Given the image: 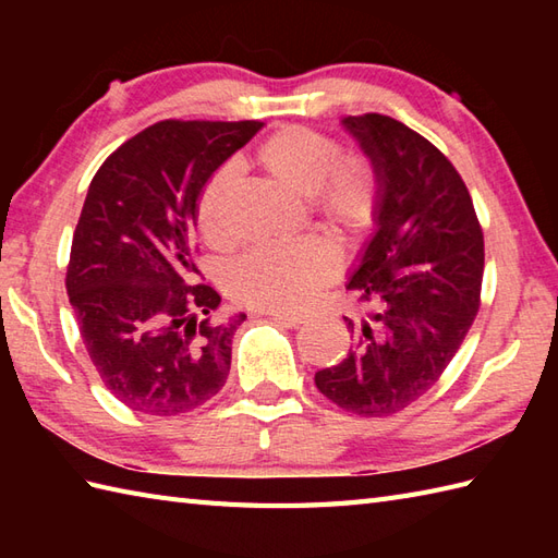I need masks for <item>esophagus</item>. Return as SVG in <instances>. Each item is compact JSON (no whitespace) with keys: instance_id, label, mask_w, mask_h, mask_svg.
Segmentation results:
<instances>
[{"instance_id":"obj_1","label":"esophagus","mask_w":558,"mask_h":558,"mask_svg":"<svg viewBox=\"0 0 558 558\" xmlns=\"http://www.w3.org/2000/svg\"><path fill=\"white\" fill-rule=\"evenodd\" d=\"M272 322L276 324H282V326H288V328H298V326H302V324H306V316H302V314H282V312H272V314H268Z\"/></svg>"}]
</instances>
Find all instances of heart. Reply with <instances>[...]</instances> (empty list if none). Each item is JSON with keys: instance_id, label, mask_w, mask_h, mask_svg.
<instances>
[{"instance_id": "1", "label": "heart", "mask_w": 558, "mask_h": 558, "mask_svg": "<svg viewBox=\"0 0 558 558\" xmlns=\"http://www.w3.org/2000/svg\"><path fill=\"white\" fill-rule=\"evenodd\" d=\"M340 150L338 138L330 134L290 124L260 141L254 160L272 180L312 196L314 213L330 230L357 234L376 218L378 174L369 158L360 153L342 156ZM236 184V170L225 165L198 194V228L213 246H230L240 236ZM338 266L336 246L324 240L256 246L230 266L228 286L236 300L254 310L294 314L312 302Z\"/></svg>"}]
</instances>
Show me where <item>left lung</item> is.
<instances>
[{
	"label": "left lung",
	"instance_id": "obj_1",
	"mask_svg": "<svg viewBox=\"0 0 558 558\" xmlns=\"http://www.w3.org/2000/svg\"><path fill=\"white\" fill-rule=\"evenodd\" d=\"M378 174L376 232L348 290L352 348L316 372L322 393L360 417H388L422 398L456 357L480 312L484 234L465 182L441 150L393 117L342 120Z\"/></svg>",
	"mask_w": 558,
	"mask_h": 558
}]
</instances>
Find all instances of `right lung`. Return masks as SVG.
Segmentation results:
<instances>
[{
    "mask_svg": "<svg viewBox=\"0 0 558 558\" xmlns=\"http://www.w3.org/2000/svg\"><path fill=\"white\" fill-rule=\"evenodd\" d=\"M260 126L156 122L93 177L66 292L93 366L129 410L172 417L204 405L228 381L232 336L246 316H216L220 294L196 282V201Z\"/></svg>",
    "mask_w": 558,
    "mask_h": 558,
    "instance_id": "right-lung-1",
    "label": "right lung"
}]
</instances>
